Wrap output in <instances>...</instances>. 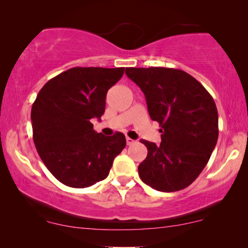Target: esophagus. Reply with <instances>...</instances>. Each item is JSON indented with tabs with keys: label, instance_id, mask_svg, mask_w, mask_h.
I'll return each mask as SVG.
<instances>
[{
	"label": "esophagus",
	"instance_id": "34e87169",
	"mask_svg": "<svg viewBox=\"0 0 248 248\" xmlns=\"http://www.w3.org/2000/svg\"><path fill=\"white\" fill-rule=\"evenodd\" d=\"M135 140H133V139H131V138H126V144L127 145H132V144H134L135 143Z\"/></svg>",
	"mask_w": 248,
	"mask_h": 248
}]
</instances>
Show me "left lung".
<instances>
[{
    "label": "left lung",
    "mask_w": 248,
    "mask_h": 248,
    "mask_svg": "<svg viewBox=\"0 0 248 248\" xmlns=\"http://www.w3.org/2000/svg\"><path fill=\"white\" fill-rule=\"evenodd\" d=\"M144 93L161 143L141 140L148 155L139 165L142 182L160 192L191 185L208 164L218 141V110L204 87L188 73L169 67H126Z\"/></svg>",
    "instance_id": "left-lung-1"
}]
</instances>
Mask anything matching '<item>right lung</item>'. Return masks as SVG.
<instances>
[{
    "label": "right lung",
    "mask_w": 248,
    "mask_h": 248,
    "mask_svg": "<svg viewBox=\"0 0 248 248\" xmlns=\"http://www.w3.org/2000/svg\"><path fill=\"white\" fill-rule=\"evenodd\" d=\"M124 67H72L50 79L31 108L32 138L40 159L57 181L83 188L105 179L126 145L125 135L105 137L93 130L109 88Z\"/></svg>",
    "instance_id": "right-lung-1"
}]
</instances>
